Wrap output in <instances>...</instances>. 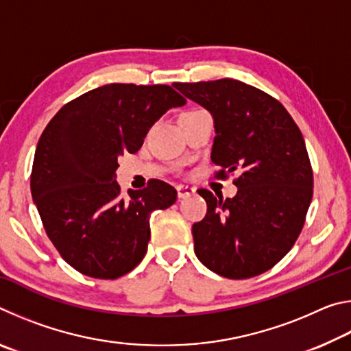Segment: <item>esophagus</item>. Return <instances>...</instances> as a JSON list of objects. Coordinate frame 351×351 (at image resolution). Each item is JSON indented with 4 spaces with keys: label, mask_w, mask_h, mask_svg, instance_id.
<instances>
[{
    "label": "esophagus",
    "mask_w": 351,
    "mask_h": 351,
    "mask_svg": "<svg viewBox=\"0 0 351 351\" xmlns=\"http://www.w3.org/2000/svg\"><path fill=\"white\" fill-rule=\"evenodd\" d=\"M176 193H178V198H187L190 195L195 193V189L193 187H189V186H178L176 187Z\"/></svg>",
    "instance_id": "esophagus-1"
}]
</instances>
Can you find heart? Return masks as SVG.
I'll use <instances>...</instances> for the list:
<instances>
[{
    "label": "heart",
    "instance_id": "b5f03b06",
    "mask_svg": "<svg viewBox=\"0 0 351 351\" xmlns=\"http://www.w3.org/2000/svg\"><path fill=\"white\" fill-rule=\"evenodd\" d=\"M193 111H198V110H190V111H186L184 114H187V112H193Z\"/></svg>",
    "mask_w": 351,
    "mask_h": 351
}]
</instances>
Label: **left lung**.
Segmentation results:
<instances>
[{
  "instance_id": "left-lung-1",
  "label": "left lung",
  "mask_w": 351,
  "mask_h": 351,
  "mask_svg": "<svg viewBox=\"0 0 351 351\" xmlns=\"http://www.w3.org/2000/svg\"><path fill=\"white\" fill-rule=\"evenodd\" d=\"M173 86L213 116L215 178L239 173L234 198L198 190L207 213L192 226L195 254L226 278L263 274L289 252L305 224L313 169L304 136L277 99L243 82Z\"/></svg>"
}]
</instances>
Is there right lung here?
Instances as JSON below:
<instances>
[{"label":"right lung","mask_w":351,"mask_h":351,"mask_svg":"<svg viewBox=\"0 0 351 351\" xmlns=\"http://www.w3.org/2000/svg\"><path fill=\"white\" fill-rule=\"evenodd\" d=\"M184 104L169 85L111 83L63 105L41 133L34 203L52 245L82 274L114 280L144 258L152 213L173 204L176 190L150 180L123 198L117 159L138 152L153 123Z\"/></svg>","instance_id":"add662e5"}]
</instances>
